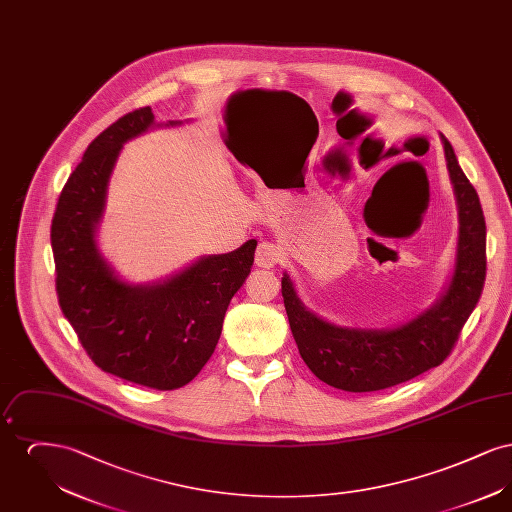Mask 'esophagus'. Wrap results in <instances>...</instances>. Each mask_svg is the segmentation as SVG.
I'll return each mask as SVG.
<instances>
[{
  "label": "esophagus",
  "instance_id": "esophagus-1",
  "mask_svg": "<svg viewBox=\"0 0 512 512\" xmlns=\"http://www.w3.org/2000/svg\"><path fill=\"white\" fill-rule=\"evenodd\" d=\"M282 261V249L272 242H263L255 251V265L261 268H274Z\"/></svg>",
  "mask_w": 512,
  "mask_h": 512
}]
</instances>
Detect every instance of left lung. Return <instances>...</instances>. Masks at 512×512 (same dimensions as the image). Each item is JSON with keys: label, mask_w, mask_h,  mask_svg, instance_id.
Wrapping results in <instances>:
<instances>
[{"label": "left lung", "mask_w": 512, "mask_h": 512, "mask_svg": "<svg viewBox=\"0 0 512 512\" xmlns=\"http://www.w3.org/2000/svg\"><path fill=\"white\" fill-rule=\"evenodd\" d=\"M459 213L455 268L438 301L395 328H347L309 311L288 272L282 297L299 355L324 384L353 393L386 390L439 366L474 311L486 280V220L480 197L439 134Z\"/></svg>", "instance_id": "obj_1"}]
</instances>
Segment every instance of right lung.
Returning a JSON list of instances; mask_svg holds the SVG:
<instances>
[{
	"label": "right lung",
	"instance_id": "obj_1",
	"mask_svg": "<svg viewBox=\"0 0 512 512\" xmlns=\"http://www.w3.org/2000/svg\"><path fill=\"white\" fill-rule=\"evenodd\" d=\"M153 126L161 124L151 107H142L88 146L59 195L51 249L59 307L90 359L122 380L167 391L192 382L213 355L230 299L253 267L257 240L203 255L153 284L122 280L101 255L96 234L122 146Z\"/></svg>",
	"mask_w": 512,
	"mask_h": 512
}]
</instances>
